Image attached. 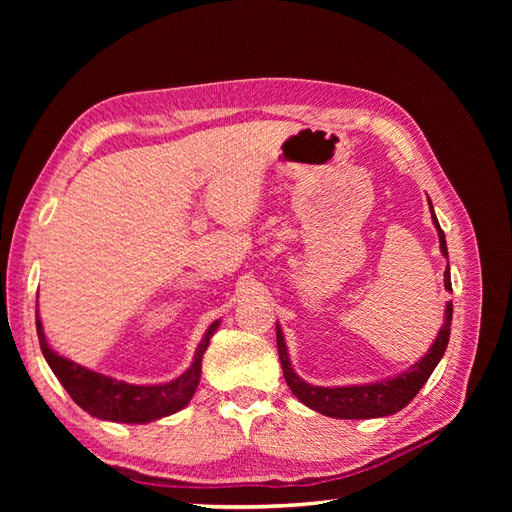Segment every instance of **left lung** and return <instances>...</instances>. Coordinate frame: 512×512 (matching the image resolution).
<instances>
[{
  "label": "left lung",
  "mask_w": 512,
  "mask_h": 512,
  "mask_svg": "<svg viewBox=\"0 0 512 512\" xmlns=\"http://www.w3.org/2000/svg\"><path fill=\"white\" fill-rule=\"evenodd\" d=\"M431 207V200H429ZM431 220L438 228V237H440V250L444 256H448L446 250V239L444 232L438 224L436 213H433L431 207ZM444 288L451 292V271H444ZM451 320H453V305L446 303V316L444 324L436 337V342L431 344L427 354L421 361L414 363L410 369H406L404 374H399L391 380H382V382H371V384H359V386H312L305 380H301L290 365L288 359V350L282 329H277V352H280V361L284 369V378L286 384L290 386V391L294 393L299 401L307 408H312L324 416H333V418H378V416H389L399 412L401 408H406L410 401L416 397V393L423 389V384L431 376V371L436 369L440 359L444 356V350L448 346V337H451Z\"/></svg>",
  "instance_id": "obj_1"
}]
</instances>
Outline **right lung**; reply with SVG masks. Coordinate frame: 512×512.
Wrapping results in <instances>:
<instances>
[{"label": "right lung", "mask_w": 512, "mask_h": 512, "mask_svg": "<svg viewBox=\"0 0 512 512\" xmlns=\"http://www.w3.org/2000/svg\"><path fill=\"white\" fill-rule=\"evenodd\" d=\"M218 320H215L207 329L203 342H200L194 363L190 369L181 374L177 380L166 384H149V386H136L121 382L115 378H108L91 371L79 363L59 356L51 346L46 344V337L42 331V322L36 312V331L40 339V348L46 363L53 369L57 380L64 384L68 395L91 416L102 418V421L113 423H149L156 418L175 414L181 408L188 406L196 386L200 382V371H203V354L209 346V339L218 329Z\"/></svg>", "instance_id": "add662e5"}]
</instances>
